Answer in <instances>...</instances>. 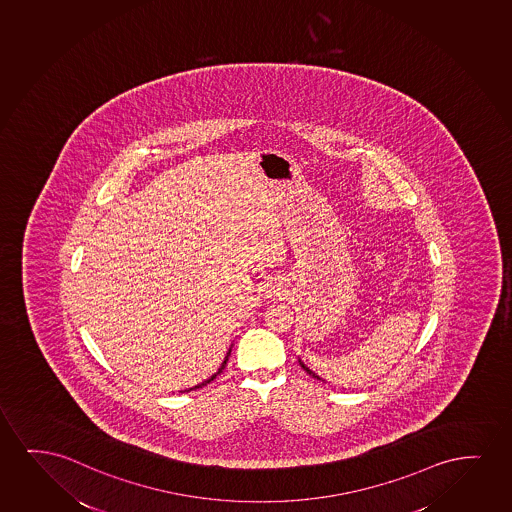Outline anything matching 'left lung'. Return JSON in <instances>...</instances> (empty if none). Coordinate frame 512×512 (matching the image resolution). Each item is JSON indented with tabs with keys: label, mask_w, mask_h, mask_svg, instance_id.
I'll return each mask as SVG.
<instances>
[{
	"label": "left lung",
	"mask_w": 512,
	"mask_h": 512,
	"mask_svg": "<svg viewBox=\"0 0 512 512\" xmlns=\"http://www.w3.org/2000/svg\"><path fill=\"white\" fill-rule=\"evenodd\" d=\"M301 367H302V369H304V371L309 372V374H311V376H313V378L320 379V378H318V376H315V374H313V372L309 371L308 367H306V365L302 364V362H301Z\"/></svg>",
	"instance_id": "8db88e82"
}]
</instances>
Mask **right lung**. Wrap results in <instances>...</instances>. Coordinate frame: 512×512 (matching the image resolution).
Segmentation results:
<instances>
[{
  "label": "right lung",
  "instance_id": "obj_1",
  "mask_svg": "<svg viewBox=\"0 0 512 512\" xmlns=\"http://www.w3.org/2000/svg\"><path fill=\"white\" fill-rule=\"evenodd\" d=\"M229 355H231V351H229V353H227V357H225L224 364H222V367H220V369H218L217 374H213V376H211L210 379H206V381H204V383H201V385L194 386V388H190V390H197V388H203V386L208 385V383H211V381H213V379L217 378L218 374H220V372L224 371L225 364H227V360H229ZM190 390H187V392H190Z\"/></svg>",
  "mask_w": 512,
  "mask_h": 512
}]
</instances>
